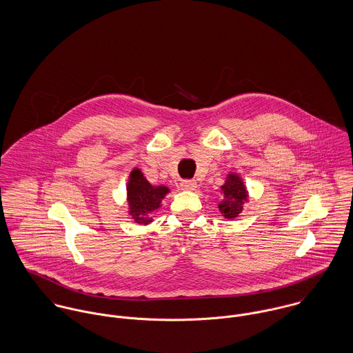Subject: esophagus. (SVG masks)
I'll return each instance as SVG.
<instances>
[{"mask_svg":"<svg viewBox=\"0 0 353 353\" xmlns=\"http://www.w3.org/2000/svg\"><path fill=\"white\" fill-rule=\"evenodd\" d=\"M180 187H181V190H184V191H195L197 184H196L195 180H183V181L180 183Z\"/></svg>","mask_w":353,"mask_h":353,"instance_id":"1","label":"esophagus"}]
</instances>
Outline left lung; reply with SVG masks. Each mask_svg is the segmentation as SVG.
Listing matches in <instances>:
<instances>
[{
    "mask_svg": "<svg viewBox=\"0 0 353 353\" xmlns=\"http://www.w3.org/2000/svg\"><path fill=\"white\" fill-rule=\"evenodd\" d=\"M222 194H223V200L221 204H218L221 212L223 214L225 218L228 219H234L241 214L243 208V203L248 200V192L246 188L235 173H232L228 176L226 183L221 187Z\"/></svg>",
    "mask_w": 353,
    "mask_h": 353,
    "instance_id": "obj_1",
    "label": "left lung"
}]
</instances>
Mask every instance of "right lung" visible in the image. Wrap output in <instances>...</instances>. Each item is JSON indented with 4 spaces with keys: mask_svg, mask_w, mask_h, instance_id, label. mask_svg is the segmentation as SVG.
I'll use <instances>...</instances> for the list:
<instances>
[{
    "mask_svg": "<svg viewBox=\"0 0 353 353\" xmlns=\"http://www.w3.org/2000/svg\"><path fill=\"white\" fill-rule=\"evenodd\" d=\"M169 192L168 187H153L139 169L130 173L127 184V200L130 205V215L139 225H149L152 215L159 208L161 200Z\"/></svg>",
    "mask_w": 353,
    "mask_h": 353,
    "instance_id": "1",
    "label": "right lung"
}]
</instances>
